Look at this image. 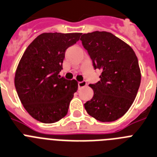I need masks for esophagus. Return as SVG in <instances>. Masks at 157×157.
<instances>
[{"label": "esophagus", "instance_id": "esophagus-1", "mask_svg": "<svg viewBox=\"0 0 157 157\" xmlns=\"http://www.w3.org/2000/svg\"><path fill=\"white\" fill-rule=\"evenodd\" d=\"M86 85H87V82L85 81V80H83V81H80V82H78L79 88H84V87H85Z\"/></svg>", "mask_w": 157, "mask_h": 157}]
</instances>
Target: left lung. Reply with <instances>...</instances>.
Segmentation results:
<instances>
[{
    "instance_id": "obj_1",
    "label": "left lung",
    "mask_w": 157,
    "mask_h": 157,
    "mask_svg": "<svg viewBox=\"0 0 157 157\" xmlns=\"http://www.w3.org/2000/svg\"><path fill=\"white\" fill-rule=\"evenodd\" d=\"M80 40L95 69L102 72L100 80L89 84L94 95L84 103V108L98 121H115L131 107L140 87L137 56L127 43L107 31L84 34Z\"/></svg>"
}]
</instances>
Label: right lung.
Returning <instances> with one entry per match:
<instances>
[{
    "label": "right lung",
    "instance_id": "add662e5",
    "mask_svg": "<svg viewBox=\"0 0 157 157\" xmlns=\"http://www.w3.org/2000/svg\"><path fill=\"white\" fill-rule=\"evenodd\" d=\"M81 33H43L28 46L15 75V87L22 104L32 118L54 123L67 114L77 80L61 77L66 49Z\"/></svg>",
    "mask_w": 157,
    "mask_h": 157
}]
</instances>
